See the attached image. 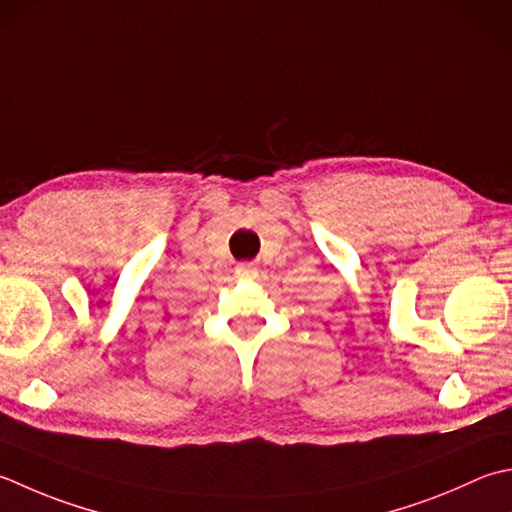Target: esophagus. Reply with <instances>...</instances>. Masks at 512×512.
<instances>
[{
	"mask_svg": "<svg viewBox=\"0 0 512 512\" xmlns=\"http://www.w3.org/2000/svg\"><path fill=\"white\" fill-rule=\"evenodd\" d=\"M237 277H244V279H253L257 277V266L253 262H242L237 264Z\"/></svg>",
	"mask_w": 512,
	"mask_h": 512,
	"instance_id": "34e87169",
	"label": "esophagus"
}]
</instances>
